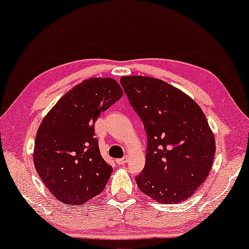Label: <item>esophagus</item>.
Returning a JSON list of instances; mask_svg holds the SVG:
<instances>
[{"label":"esophagus","instance_id":"34e87169","mask_svg":"<svg viewBox=\"0 0 249 249\" xmlns=\"http://www.w3.org/2000/svg\"><path fill=\"white\" fill-rule=\"evenodd\" d=\"M116 162L118 163L119 165H124L125 163L128 162V158H122V159H117Z\"/></svg>","mask_w":249,"mask_h":249}]
</instances>
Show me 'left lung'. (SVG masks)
<instances>
[{
	"label": "left lung",
	"instance_id": "left-lung-1",
	"mask_svg": "<svg viewBox=\"0 0 249 249\" xmlns=\"http://www.w3.org/2000/svg\"><path fill=\"white\" fill-rule=\"evenodd\" d=\"M120 83L143 122L148 146L144 170L136 178L142 193L175 204L190 198L211 172L214 133L201 107L161 79L122 76Z\"/></svg>",
	"mask_w": 249,
	"mask_h": 249
}]
</instances>
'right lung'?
<instances>
[{
  "instance_id": "obj_1",
  "label": "right lung",
  "mask_w": 249,
  "mask_h": 249,
  "mask_svg": "<svg viewBox=\"0 0 249 249\" xmlns=\"http://www.w3.org/2000/svg\"><path fill=\"white\" fill-rule=\"evenodd\" d=\"M122 95L113 78H89L65 93L40 122L33 161L59 202L85 204L107 185L112 168L101 157L93 124Z\"/></svg>"
}]
</instances>
